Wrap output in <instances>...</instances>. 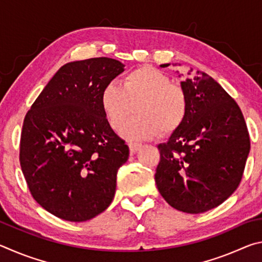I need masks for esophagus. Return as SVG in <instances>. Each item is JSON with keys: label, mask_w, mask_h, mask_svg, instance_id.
Listing matches in <instances>:
<instances>
[{"label": "esophagus", "mask_w": 262, "mask_h": 262, "mask_svg": "<svg viewBox=\"0 0 262 262\" xmlns=\"http://www.w3.org/2000/svg\"><path fill=\"white\" fill-rule=\"evenodd\" d=\"M128 147H129V150H130L132 154H135L137 150H139L142 147V144L136 143V142H129V143H128Z\"/></svg>", "instance_id": "1"}]
</instances>
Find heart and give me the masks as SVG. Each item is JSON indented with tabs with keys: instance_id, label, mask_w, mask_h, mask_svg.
I'll list each match as a JSON object with an SVG mask.
<instances>
[{
	"instance_id": "heart-1",
	"label": "heart",
	"mask_w": 262,
	"mask_h": 262,
	"mask_svg": "<svg viewBox=\"0 0 262 262\" xmlns=\"http://www.w3.org/2000/svg\"><path fill=\"white\" fill-rule=\"evenodd\" d=\"M137 107V116L122 128L127 139H151L159 133L168 135L183 126L188 113L184 89L151 66H141L127 73L121 85L108 82L100 92V106L114 130L122 127Z\"/></svg>"
}]
</instances>
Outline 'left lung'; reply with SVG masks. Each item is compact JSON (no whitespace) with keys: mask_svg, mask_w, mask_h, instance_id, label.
<instances>
[{"mask_svg":"<svg viewBox=\"0 0 262 262\" xmlns=\"http://www.w3.org/2000/svg\"><path fill=\"white\" fill-rule=\"evenodd\" d=\"M181 88L188 113L183 126L158 145L155 181L171 207L200 214L223 203L241 184L250 135L238 104L209 75L198 72Z\"/></svg>","mask_w":262,"mask_h":262,"instance_id":"8db88e82","label":"left lung"}]
</instances>
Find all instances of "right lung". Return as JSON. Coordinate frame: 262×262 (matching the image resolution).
I'll return each instance as SVG.
<instances>
[{
  "instance_id": "1",
  "label": "right lung",
  "mask_w": 262,
  "mask_h": 262,
  "mask_svg": "<svg viewBox=\"0 0 262 262\" xmlns=\"http://www.w3.org/2000/svg\"><path fill=\"white\" fill-rule=\"evenodd\" d=\"M120 61L94 57L62 66L25 115L19 163L30 193L59 219L84 222L112 202L129 149L100 106Z\"/></svg>"
}]
</instances>
